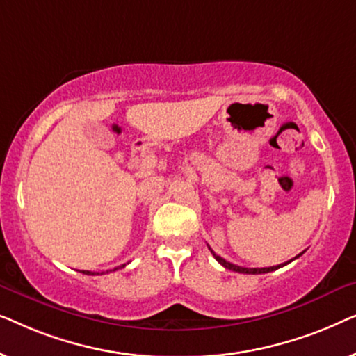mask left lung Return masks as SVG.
Returning <instances> with one entry per match:
<instances>
[{
	"instance_id": "left-lung-1",
	"label": "left lung",
	"mask_w": 356,
	"mask_h": 356,
	"mask_svg": "<svg viewBox=\"0 0 356 356\" xmlns=\"http://www.w3.org/2000/svg\"><path fill=\"white\" fill-rule=\"evenodd\" d=\"M209 250H211V246H209ZM211 252H212V256L216 257V259L220 262V264L225 267V269H230V270H233V272H240V274H267V272H272V270H277V269H280L282 266H285V264H289V262H285V264H279V266H272V267H252V269H248V267H241V266H236V264H232V262H228V261H225L223 259V257H220V256H217L216 252H213L212 250H211ZM305 252V251H303ZM303 252H301V254H303ZM301 254H298V256H295V259L296 257H300ZM293 261V259H291Z\"/></svg>"
}]
</instances>
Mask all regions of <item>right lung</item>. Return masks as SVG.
Returning <instances> with one entry per match:
<instances>
[{
	"instance_id": "obj_1",
	"label": "right lung",
	"mask_w": 356,
	"mask_h": 356,
	"mask_svg": "<svg viewBox=\"0 0 356 356\" xmlns=\"http://www.w3.org/2000/svg\"><path fill=\"white\" fill-rule=\"evenodd\" d=\"M126 264H123V266H120V267H115L113 270H118V269H121V267H124ZM108 272V270H106ZM82 274H86V275H99V272H90V270H82ZM102 274H105V272H102Z\"/></svg>"
}]
</instances>
